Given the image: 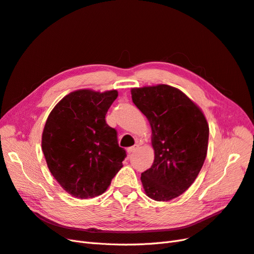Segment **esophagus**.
Returning <instances> with one entry per match:
<instances>
[{
  "label": "esophagus",
  "instance_id": "34e87169",
  "mask_svg": "<svg viewBox=\"0 0 254 254\" xmlns=\"http://www.w3.org/2000/svg\"><path fill=\"white\" fill-rule=\"evenodd\" d=\"M136 148H137V145H134V146H132V147L127 148V153H128V155H131L133 151L136 150Z\"/></svg>",
  "mask_w": 254,
  "mask_h": 254
}]
</instances>
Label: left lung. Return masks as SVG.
<instances>
[{"instance_id":"obj_1","label":"left lung","mask_w":254,"mask_h":254,"mask_svg":"<svg viewBox=\"0 0 254 254\" xmlns=\"http://www.w3.org/2000/svg\"><path fill=\"white\" fill-rule=\"evenodd\" d=\"M133 104L151 127L155 160L141 175L145 194L168 201L184 193L204 163L209 124L202 110L182 91L168 84L132 88Z\"/></svg>"}]
</instances>
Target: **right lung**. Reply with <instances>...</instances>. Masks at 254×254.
Listing matches in <instances>:
<instances>
[{"label":"right lung","instance_id":"right-lung-1","mask_svg":"<svg viewBox=\"0 0 254 254\" xmlns=\"http://www.w3.org/2000/svg\"><path fill=\"white\" fill-rule=\"evenodd\" d=\"M117 97V90H76L54 107L45 122L41 146L48 167L75 198L102 195L123 167L126 151L105 120Z\"/></svg>","mask_w":254,"mask_h":254}]
</instances>
